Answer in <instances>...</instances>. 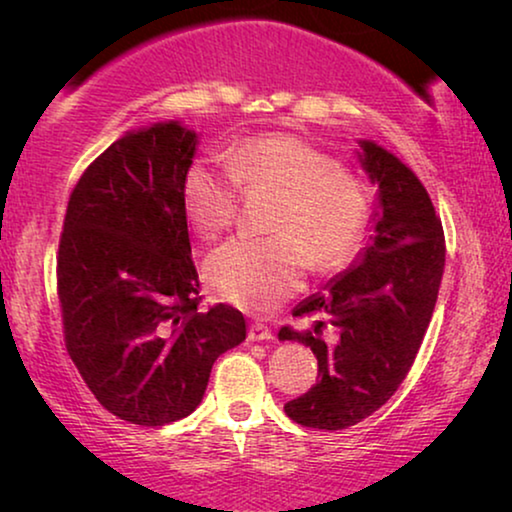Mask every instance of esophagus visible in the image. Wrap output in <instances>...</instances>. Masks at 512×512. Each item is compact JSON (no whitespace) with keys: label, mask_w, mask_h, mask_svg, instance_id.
<instances>
[{"label":"esophagus","mask_w":512,"mask_h":512,"mask_svg":"<svg viewBox=\"0 0 512 512\" xmlns=\"http://www.w3.org/2000/svg\"><path fill=\"white\" fill-rule=\"evenodd\" d=\"M249 340H272V331L261 321H254V324L249 326Z\"/></svg>","instance_id":"1"}]
</instances>
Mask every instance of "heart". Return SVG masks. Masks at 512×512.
<instances>
[{
  "label": "heart",
  "mask_w": 512,
  "mask_h": 512,
  "mask_svg": "<svg viewBox=\"0 0 512 512\" xmlns=\"http://www.w3.org/2000/svg\"><path fill=\"white\" fill-rule=\"evenodd\" d=\"M240 191L275 195L270 237H235L205 263V277L223 300L270 310L303 284L307 268H340L359 247L370 216L366 181L335 167L333 156L293 135H261L237 142L221 160L188 167L181 200L188 221L214 240L233 226Z\"/></svg>",
  "instance_id": "b5f03b06"
}]
</instances>
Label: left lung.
<instances>
[{
	"mask_svg": "<svg viewBox=\"0 0 512 512\" xmlns=\"http://www.w3.org/2000/svg\"><path fill=\"white\" fill-rule=\"evenodd\" d=\"M361 165L380 186L375 235L363 256L293 310L317 317L310 331L284 326L319 363V382L284 405L293 422L340 431L380 410L415 363L445 268V235L429 193L410 167L373 142Z\"/></svg>",
	"mask_w": 512,
	"mask_h": 512,
	"instance_id": "left-lung-1",
	"label": "left lung"
}]
</instances>
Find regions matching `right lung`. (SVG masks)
Returning <instances> with one entry per match:
<instances>
[{
    "label": "right lung",
    "mask_w": 512,
    "mask_h": 512,
    "mask_svg": "<svg viewBox=\"0 0 512 512\" xmlns=\"http://www.w3.org/2000/svg\"><path fill=\"white\" fill-rule=\"evenodd\" d=\"M198 135L177 121L130 132L76 181L58 249L69 359L102 408L139 426L191 415L223 352L247 338L240 310H202L184 174Z\"/></svg>",
    "instance_id": "obj_1"
}]
</instances>
